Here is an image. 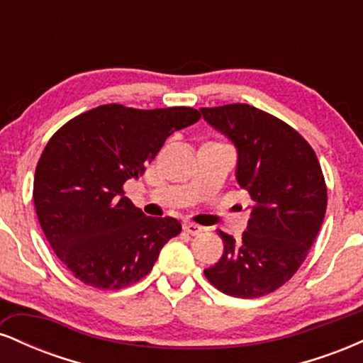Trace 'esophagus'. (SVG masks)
Segmentation results:
<instances>
[{
    "mask_svg": "<svg viewBox=\"0 0 363 363\" xmlns=\"http://www.w3.org/2000/svg\"><path fill=\"white\" fill-rule=\"evenodd\" d=\"M182 228H184V232H187V234H191V235H198L203 232V227H199V225H196L193 222H184Z\"/></svg>",
    "mask_w": 363,
    "mask_h": 363,
    "instance_id": "1",
    "label": "esophagus"
}]
</instances>
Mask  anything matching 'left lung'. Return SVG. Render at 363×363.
<instances>
[{"instance_id":"obj_1","label":"left lung","mask_w":363,"mask_h":363,"mask_svg":"<svg viewBox=\"0 0 363 363\" xmlns=\"http://www.w3.org/2000/svg\"><path fill=\"white\" fill-rule=\"evenodd\" d=\"M201 112L234 141L237 182L254 201L239 240L218 230L223 254L205 277L232 297H262L297 273L319 234L328 206L323 169L301 133L268 112L249 104Z\"/></svg>"}]
</instances>
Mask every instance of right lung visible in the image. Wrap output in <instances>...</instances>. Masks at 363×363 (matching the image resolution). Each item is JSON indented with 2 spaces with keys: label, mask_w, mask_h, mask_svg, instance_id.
<instances>
[{
  "label": "right lung",
  "mask_w": 363,
  "mask_h": 363,
  "mask_svg": "<svg viewBox=\"0 0 363 363\" xmlns=\"http://www.w3.org/2000/svg\"><path fill=\"white\" fill-rule=\"evenodd\" d=\"M199 118L193 107L106 104L51 136L37 162L34 206L45 239L74 278L119 290L152 272L181 223L145 215L124 196V182L143 176L165 140Z\"/></svg>",
  "instance_id": "1"
}]
</instances>
